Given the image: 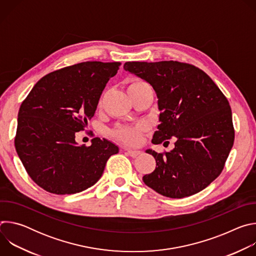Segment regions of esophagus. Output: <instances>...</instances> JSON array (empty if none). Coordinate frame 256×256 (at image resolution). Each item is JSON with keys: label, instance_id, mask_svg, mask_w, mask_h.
Listing matches in <instances>:
<instances>
[{"label": "esophagus", "instance_id": "obj_1", "mask_svg": "<svg viewBox=\"0 0 256 256\" xmlns=\"http://www.w3.org/2000/svg\"><path fill=\"white\" fill-rule=\"evenodd\" d=\"M126 152L128 155H130V157L134 158L136 156H138L140 154V151H138V150H132V149H126Z\"/></svg>", "mask_w": 256, "mask_h": 256}]
</instances>
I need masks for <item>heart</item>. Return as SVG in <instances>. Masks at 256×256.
<instances>
[{
    "instance_id": "1",
    "label": "heart",
    "mask_w": 256,
    "mask_h": 256,
    "mask_svg": "<svg viewBox=\"0 0 256 256\" xmlns=\"http://www.w3.org/2000/svg\"><path fill=\"white\" fill-rule=\"evenodd\" d=\"M142 85H147V84L142 82V81H134L128 85V89H132V88L142 86ZM142 130H144L142 126H132V128L120 126V128H118L114 134L118 138L122 140L124 142L136 144L140 140V132Z\"/></svg>"
}]
</instances>
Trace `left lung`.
<instances>
[{"label":"left lung","instance_id":"left-lung-1","mask_svg":"<svg viewBox=\"0 0 256 256\" xmlns=\"http://www.w3.org/2000/svg\"><path fill=\"white\" fill-rule=\"evenodd\" d=\"M124 68L149 83L158 98L160 124L152 142L176 138L170 152L146 150L154 156L156 168L142 177L144 184L171 198L204 190L221 174L233 147L227 98L204 70L190 64L126 62Z\"/></svg>","mask_w":256,"mask_h":256}]
</instances>
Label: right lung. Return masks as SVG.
I'll return each instance as SVG.
<instances>
[{"label":"right lung","mask_w":256,"mask_h":256,"mask_svg":"<svg viewBox=\"0 0 256 256\" xmlns=\"http://www.w3.org/2000/svg\"><path fill=\"white\" fill-rule=\"evenodd\" d=\"M120 66L84 62L62 68L42 77L22 102L15 148L28 175L44 190L72 194L91 188L109 157L118 153L106 138L79 146L75 134L94 116L102 91Z\"/></svg>","instance_id":"obj_1"}]
</instances>
